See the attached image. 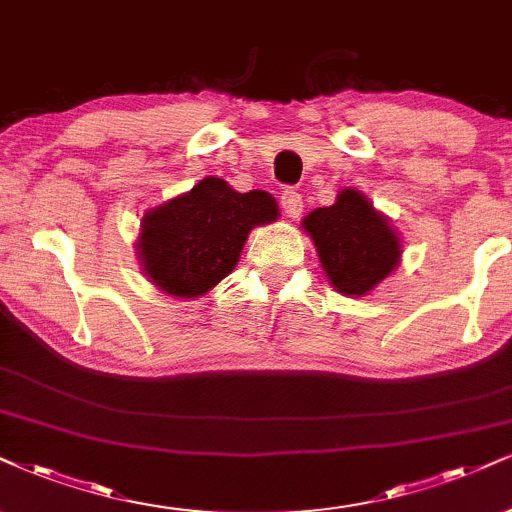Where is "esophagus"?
<instances>
[{
    "mask_svg": "<svg viewBox=\"0 0 512 512\" xmlns=\"http://www.w3.org/2000/svg\"><path fill=\"white\" fill-rule=\"evenodd\" d=\"M280 206L282 211H285L287 218H299L301 211H304V199H301L299 192H294V189H285L280 197Z\"/></svg>",
    "mask_w": 512,
    "mask_h": 512,
    "instance_id": "34e87169",
    "label": "esophagus"
}]
</instances>
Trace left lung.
Returning <instances> with one entry per match:
<instances>
[{"mask_svg":"<svg viewBox=\"0 0 512 512\" xmlns=\"http://www.w3.org/2000/svg\"><path fill=\"white\" fill-rule=\"evenodd\" d=\"M301 227L327 282L344 296L370 294L401 263L399 232L356 187H344L332 206L308 213Z\"/></svg>","mask_w":512,"mask_h":512,"instance_id":"1","label":"left lung"}]
</instances>
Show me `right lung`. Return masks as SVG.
<instances>
[{"mask_svg": "<svg viewBox=\"0 0 512 512\" xmlns=\"http://www.w3.org/2000/svg\"><path fill=\"white\" fill-rule=\"evenodd\" d=\"M277 218L273 194L235 192L223 178L208 175L144 213L135 254L163 294L197 299L235 270L249 232Z\"/></svg>", "mask_w": 512, "mask_h": 512, "instance_id": "1", "label": "right lung"}]
</instances>
